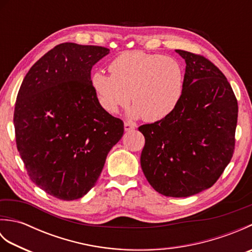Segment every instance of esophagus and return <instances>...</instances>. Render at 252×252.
Returning a JSON list of instances; mask_svg holds the SVG:
<instances>
[{"instance_id":"obj_1","label":"esophagus","mask_w":252,"mask_h":252,"mask_svg":"<svg viewBox=\"0 0 252 252\" xmlns=\"http://www.w3.org/2000/svg\"><path fill=\"white\" fill-rule=\"evenodd\" d=\"M135 125L134 123H131V122H125V130L126 131H132L135 129Z\"/></svg>"}]
</instances>
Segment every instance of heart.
<instances>
[{
    "label": "heart",
    "mask_w": 252,
    "mask_h": 252,
    "mask_svg": "<svg viewBox=\"0 0 252 252\" xmlns=\"http://www.w3.org/2000/svg\"><path fill=\"white\" fill-rule=\"evenodd\" d=\"M111 74L97 70L90 79L98 105L117 114L130 103L129 114L147 122L161 121L178 107L183 96L185 72L175 58L129 51L110 63Z\"/></svg>",
    "instance_id": "b5f03b06"
}]
</instances>
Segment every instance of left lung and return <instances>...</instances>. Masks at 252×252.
I'll return each instance as SVG.
<instances>
[{
	"instance_id": "8db88e82",
	"label": "left lung",
	"mask_w": 252,
	"mask_h": 252,
	"mask_svg": "<svg viewBox=\"0 0 252 252\" xmlns=\"http://www.w3.org/2000/svg\"><path fill=\"white\" fill-rule=\"evenodd\" d=\"M175 52L186 63L183 96L169 117L138 127L145 137L141 165L159 194L189 197L211 187L231 161L238 105L215 63L194 53Z\"/></svg>"
}]
</instances>
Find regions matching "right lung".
Returning <instances> with one entry per match:
<instances>
[{
    "instance_id": "right-lung-1",
    "label": "right lung",
    "mask_w": 252,
    "mask_h": 252,
    "mask_svg": "<svg viewBox=\"0 0 252 252\" xmlns=\"http://www.w3.org/2000/svg\"><path fill=\"white\" fill-rule=\"evenodd\" d=\"M109 50L62 43L26 74L16 99V145L30 180L62 200L83 197L95 185L125 126L98 105L92 67Z\"/></svg>"
}]
</instances>
